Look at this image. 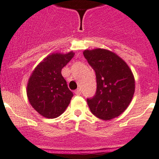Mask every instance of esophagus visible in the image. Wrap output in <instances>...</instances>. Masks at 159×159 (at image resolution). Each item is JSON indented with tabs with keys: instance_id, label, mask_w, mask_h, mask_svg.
<instances>
[{
	"instance_id": "obj_1",
	"label": "esophagus",
	"mask_w": 159,
	"mask_h": 159,
	"mask_svg": "<svg viewBox=\"0 0 159 159\" xmlns=\"http://www.w3.org/2000/svg\"><path fill=\"white\" fill-rule=\"evenodd\" d=\"M74 93H75L76 95H80L81 94H82V91L80 90V89H77L75 91H74Z\"/></svg>"
}]
</instances>
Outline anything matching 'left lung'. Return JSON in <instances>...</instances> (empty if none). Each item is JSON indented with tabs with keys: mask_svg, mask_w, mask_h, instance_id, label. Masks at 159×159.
<instances>
[{
	"mask_svg": "<svg viewBox=\"0 0 159 159\" xmlns=\"http://www.w3.org/2000/svg\"><path fill=\"white\" fill-rule=\"evenodd\" d=\"M83 55L96 75L95 95L87 99L91 112L104 121L118 117L127 109L135 93V78L131 68L109 50H85Z\"/></svg>",
	"mask_w": 159,
	"mask_h": 159,
	"instance_id": "1",
	"label": "left lung"
}]
</instances>
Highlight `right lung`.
<instances>
[{
  "mask_svg": "<svg viewBox=\"0 0 159 159\" xmlns=\"http://www.w3.org/2000/svg\"><path fill=\"white\" fill-rule=\"evenodd\" d=\"M73 51L52 53L35 68L28 79L27 96L33 109L42 117L55 118L64 113L73 96L61 74L74 56Z\"/></svg>",
  "mask_w": 159,
  "mask_h": 159,
  "instance_id": "obj_1",
  "label": "right lung"
}]
</instances>
